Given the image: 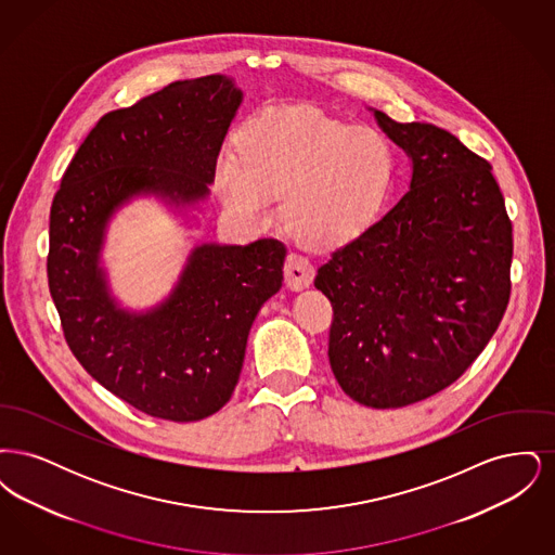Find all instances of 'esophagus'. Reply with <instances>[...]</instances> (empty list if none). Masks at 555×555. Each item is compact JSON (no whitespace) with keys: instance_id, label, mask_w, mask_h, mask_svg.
<instances>
[{"instance_id":"esophagus-1","label":"esophagus","mask_w":555,"mask_h":555,"mask_svg":"<svg viewBox=\"0 0 555 555\" xmlns=\"http://www.w3.org/2000/svg\"><path fill=\"white\" fill-rule=\"evenodd\" d=\"M314 279V268L308 262V258L299 254H289L285 262V281L289 289H304L312 283Z\"/></svg>"}]
</instances>
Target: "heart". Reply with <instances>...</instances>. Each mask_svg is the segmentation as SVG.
<instances>
[{
	"label": "heart",
	"instance_id": "heart-1",
	"mask_svg": "<svg viewBox=\"0 0 555 555\" xmlns=\"http://www.w3.org/2000/svg\"><path fill=\"white\" fill-rule=\"evenodd\" d=\"M396 175L389 139L312 107L264 114L218 168V191L238 220L260 227L284 197L291 233L310 247H339L366 233Z\"/></svg>",
	"mask_w": 555,
	"mask_h": 555
}]
</instances>
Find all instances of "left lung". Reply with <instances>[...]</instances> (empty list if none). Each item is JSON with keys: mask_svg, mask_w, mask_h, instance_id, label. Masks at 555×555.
Instances as JSON below:
<instances>
[{"mask_svg": "<svg viewBox=\"0 0 555 555\" xmlns=\"http://www.w3.org/2000/svg\"><path fill=\"white\" fill-rule=\"evenodd\" d=\"M378 125L414 164L410 191L318 268L328 362L345 396L403 408L455 383L509 301L512 220L491 164L426 122Z\"/></svg>", "mask_w": 555, "mask_h": 555, "instance_id": "1", "label": "left lung"}]
</instances>
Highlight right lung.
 Listing matches in <instances>:
<instances>
[{
  "mask_svg": "<svg viewBox=\"0 0 555 555\" xmlns=\"http://www.w3.org/2000/svg\"><path fill=\"white\" fill-rule=\"evenodd\" d=\"M238 104L233 80L210 75L107 112L53 195L48 283L64 339L109 393L154 418L195 423L231 399L249 328L283 287L287 249L276 238L202 245L170 299L137 317L107 297L98 266L104 229L141 191L204 197Z\"/></svg>",
  "mask_w": 555,
  "mask_h": 555,
  "instance_id": "1",
  "label": "right lung"
}]
</instances>
